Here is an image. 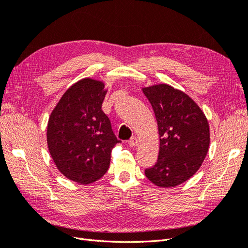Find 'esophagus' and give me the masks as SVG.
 Returning a JSON list of instances; mask_svg holds the SVG:
<instances>
[{
  "instance_id": "1",
  "label": "esophagus",
  "mask_w": 248,
  "mask_h": 248,
  "mask_svg": "<svg viewBox=\"0 0 248 248\" xmlns=\"http://www.w3.org/2000/svg\"><path fill=\"white\" fill-rule=\"evenodd\" d=\"M128 144L130 147H136L138 145V139L137 138H131L128 141Z\"/></svg>"
}]
</instances>
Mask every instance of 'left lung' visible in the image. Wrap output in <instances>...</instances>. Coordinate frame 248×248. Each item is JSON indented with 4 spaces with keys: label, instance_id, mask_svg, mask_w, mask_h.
<instances>
[{
    "label": "left lung",
    "instance_id": "1",
    "mask_svg": "<svg viewBox=\"0 0 248 248\" xmlns=\"http://www.w3.org/2000/svg\"><path fill=\"white\" fill-rule=\"evenodd\" d=\"M158 125L159 153L145 175L159 187H175L201 168L210 145L207 118L190 97L166 84L142 88Z\"/></svg>",
    "mask_w": 248,
    "mask_h": 248
}]
</instances>
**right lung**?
<instances>
[{
    "label": "right lung",
    "instance_id": "obj_1",
    "mask_svg": "<svg viewBox=\"0 0 248 248\" xmlns=\"http://www.w3.org/2000/svg\"><path fill=\"white\" fill-rule=\"evenodd\" d=\"M104 84L82 78L63 94L47 123L48 151L56 167L71 181L90 184L106 174L111 150L120 142L101 109Z\"/></svg>",
    "mask_w": 248,
    "mask_h": 248
}]
</instances>
